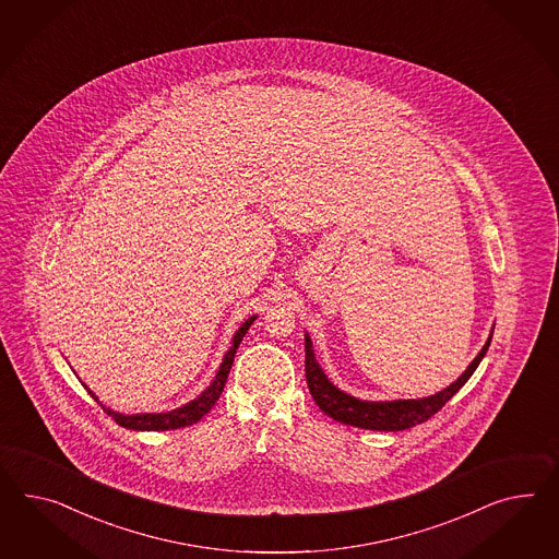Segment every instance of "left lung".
Here are the masks:
<instances>
[{
    "label": "left lung",
    "instance_id": "left-lung-1",
    "mask_svg": "<svg viewBox=\"0 0 559 559\" xmlns=\"http://www.w3.org/2000/svg\"><path fill=\"white\" fill-rule=\"evenodd\" d=\"M490 340H492V333L480 349V354L474 358V362L469 364L468 370L457 378L453 384H450L448 389H443L441 393L427 396V399H417V401L411 399V401L370 403V401L354 399V396L342 393L340 389L333 386L328 377L323 374V370L319 368L309 335H305L307 386H309V393L313 396V401L318 403V407L325 415L333 417L335 421L362 427V429H374V431H403V429H411L419 423L431 419L452 399L453 394L457 393L468 382V378L474 374L478 364L483 362L484 354L490 346Z\"/></svg>",
    "mask_w": 559,
    "mask_h": 559
}]
</instances>
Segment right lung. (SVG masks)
Segmentation results:
<instances>
[{"instance_id": "1", "label": "right lung", "mask_w": 559, "mask_h": 559, "mask_svg": "<svg viewBox=\"0 0 559 559\" xmlns=\"http://www.w3.org/2000/svg\"><path fill=\"white\" fill-rule=\"evenodd\" d=\"M257 318H250L246 323H241L240 330L234 335L231 340V347L227 349L226 358L219 366V372L213 378L210 389L205 393L199 394L195 401H191L189 405H185L181 408H175V411H168V413H146V415H120V413H114L109 408H102L106 411L107 415H111V419L126 427V429H136V431H166V429H181V427H189L193 423L199 421L205 413L212 411L213 405L217 403L219 394L226 386L227 374L231 370V364H234V356H236V349L240 346L241 337L246 335V332L250 330L252 321ZM87 389V386H85ZM91 396L97 401V396L91 393Z\"/></svg>"}]
</instances>
